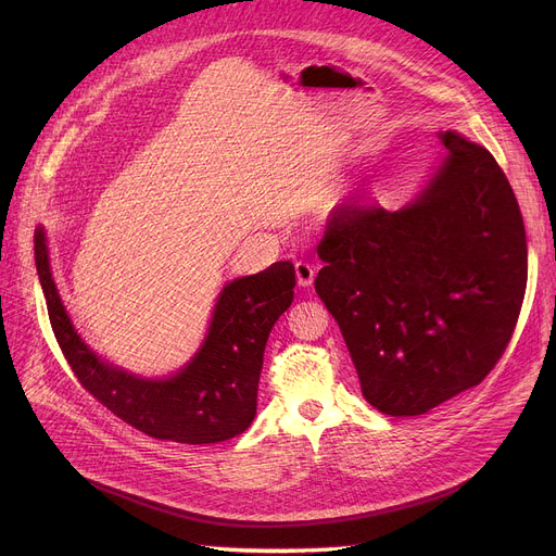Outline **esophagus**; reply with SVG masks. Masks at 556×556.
Returning <instances> with one entry per match:
<instances>
[{
	"instance_id": "1",
	"label": "esophagus",
	"mask_w": 556,
	"mask_h": 556,
	"mask_svg": "<svg viewBox=\"0 0 556 556\" xmlns=\"http://www.w3.org/2000/svg\"><path fill=\"white\" fill-rule=\"evenodd\" d=\"M295 275H298V283L302 288H308L313 283V279H315V268L311 266V263H306V261H298L295 263Z\"/></svg>"
}]
</instances>
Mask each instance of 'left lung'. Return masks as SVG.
<instances>
[{
	"instance_id": "1",
	"label": "left lung",
	"mask_w": 556,
	"mask_h": 556,
	"mask_svg": "<svg viewBox=\"0 0 556 556\" xmlns=\"http://www.w3.org/2000/svg\"><path fill=\"white\" fill-rule=\"evenodd\" d=\"M444 153L401 210L344 204L317 245L315 290L342 331L363 396L417 417L478 386L507 349L528 283L516 195L482 146Z\"/></svg>"
}]
</instances>
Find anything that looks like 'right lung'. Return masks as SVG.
Here are the masks:
<instances>
[{
  "label": "right lung",
  "mask_w": 556,
  "mask_h": 556,
  "mask_svg": "<svg viewBox=\"0 0 556 556\" xmlns=\"http://www.w3.org/2000/svg\"><path fill=\"white\" fill-rule=\"evenodd\" d=\"M36 268L58 344L80 386L110 413L155 440L180 444L225 442L252 424L268 336L293 304V263L277 261L225 283L198 352L164 378L112 365L85 344L51 277L45 227L36 229Z\"/></svg>",
  "instance_id": "right-lung-1"
}]
</instances>
